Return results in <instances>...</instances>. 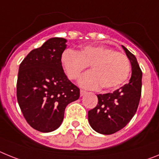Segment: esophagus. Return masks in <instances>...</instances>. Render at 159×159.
<instances>
[{"label": "esophagus", "mask_w": 159, "mask_h": 159, "mask_svg": "<svg viewBox=\"0 0 159 159\" xmlns=\"http://www.w3.org/2000/svg\"><path fill=\"white\" fill-rule=\"evenodd\" d=\"M85 93H86V91L83 90V89H81V90H80V96H81V97L84 96Z\"/></svg>", "instance_id": "esophagus-1"}]
</instances>
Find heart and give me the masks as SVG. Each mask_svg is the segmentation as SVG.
<instances>
[{"label": "heart", "instance_id": "b5f03b06", "mask_svg": "<svg viewBox=\"0 0 159 159\" xmlns=\"http://www.w3.org/2000/svg\"><path fill=\"white\" fill-rule=\"evenodd\" d=\"M61 62L68 78L77 79L90 66L91 71L83 74L78 83L86 89H114L127 79L130 71L129 59L124 53L102 45H87L78 52L67 49Z\"/></svg>", "mask_w": 159, "mask_h": 159}]
</instances>
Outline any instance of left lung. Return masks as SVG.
Returning <instances> with one entry per match:
<instances>
[{
  "label": "left lung",
  "mask_w": 159,
  "mask_h": 159,
  "mask_svg": "<svg viewBox=\"0 0 159 159\" xmlns=\"http://www.w3.org/2000/svg\"><path fill=\"white\" fill-rule=\"evenodd\" d=\"M121 46L131 64L129 82L113 93L97 95L98 105L88 111L89 125L102 134H112L125 127L137 111L140 101L143 73L134 55Z\"/></svg>",
  "instance_id": "obj_1"
}]
</instances>
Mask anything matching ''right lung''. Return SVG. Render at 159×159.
Here are the masks:
<instances>
[{"label": "right lung", "instance_id": "1", "mask_svg": "<svg viewBox=\"0 0 159 159\" xmlns=\"http://www.w3.org/2000/svg\"><path fill=\"white\" fill-rule=\"evenodd\" d=\"M66 41L61 38L47 40L33 49L19 66V106L30 126L43 133L57 129L67 105L79 98V88L67 78L61 62Z\"/></svg>", "mask_w": 159, "mask_h": 159}]
</instances>
